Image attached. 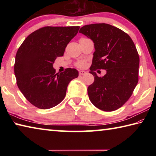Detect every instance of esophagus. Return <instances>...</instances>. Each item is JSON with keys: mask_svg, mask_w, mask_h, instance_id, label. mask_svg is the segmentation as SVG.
<instances>
[{"mask_svg": "<svg viewBox=\"0 0 156 156\" xmlns=\"http://www.w3.org/2000/svg\"><path fill=\"white\" fill-rule=\"evenodd\" d=\"M84 74H86V72H84V71H80V72H79V75L80 76H83Z\"/></svg>", "mask_w": 156, "mask_h": 156, "instance_id": "1", "label": "esophagus"}]
</instances>
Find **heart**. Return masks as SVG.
<instances>
[{
  "mask_svg": "<svg viewBox=\"0 0 156 156\" xmlns=\"http://www.w3.org/2000/svg\"><path fill=\"white\" fill-rule=\"evenodd\" d=\"M85 65H86V63H85V62H84V61H80V62H78L77 63L78 67H80V68L84 67H85Z\"/></svg>",
  "mask_w": 156,
  "mask_h": 156,
  "instance_id": "obj_1",
  "label": "heart"
}]
</instances>
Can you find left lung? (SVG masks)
Listing matches in <instances>:
<instances>
[{
	"instance_id": "1",
	"label": "left lung",
	"mask_w": 156,
	"mask_h": 156,
	"mask_svg": "<svg viewBox=\"0 0 156 156\" xmlns=\"http://www.w3.org/2000/svg\"><path fill=\"white\" fill-rule=\"evenodd\" d=\"M79 32L94 42L95 51L90 67L94 82L88 87L89 100L105 112L119 109L131 97L138 82L140 58L131 37L106 23L84 25ZM97 68L107 73L98 77Z\"/></svg>"
}]
</instances>
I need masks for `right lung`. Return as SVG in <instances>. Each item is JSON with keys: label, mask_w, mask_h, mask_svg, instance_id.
<instances>
[{"label": "right lung", "mask_w": 156, "mask_h": 156, "mask_svg": "<svg viewBox=\"0 0 156 156\" xmlns=\"http://www.w3.org/2000/svg\"><path fill=\"white\" fill-rule=\"evenodd\" d=\"M80 27H44L30 34L18 48L14 73L20 91L29 102L42 109L64 99L69 83L78 76L76 69L56 73L53 64L62 56Z\"/></svg>", "instance_id": "1"}]
</instances>
